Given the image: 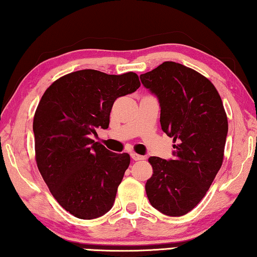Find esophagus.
Here are the masks:
<instances>
[{
    "instance_id": "34e87169",
    "label": "esophagus",
    "mask_w": 257,
    "mask_h": 257,
    "mask_svg": "<svg viewBox=\"0 0 257 257\" xmlns=\"http://www.w3.org/2000/svg\"><path fill=\"white\" fill-rule=\"evenodd\" d=\"M131 157H132V159H133V160H136V161H139V160H145V159H146V156L138 155V154H136V152H132V154H131Z\"/></svg>"
}]
</instances>
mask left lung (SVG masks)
<instances>
[{
  "mask_svg": "<svg viewBox=\"0 0 257 257\" xmlns=\"http://www.w3.org/2000/svg\"><path fill=\"white\" fill-rule=\"evenodd\" d=\"M157 97L163 131L174 139V159L150 157L154 175L146 184L151 205L181 217L200 203L223 160L228 120L210 81L179 63L164 62L140 75Z\"/></svg>",
  "mask_w": 257,
  "mask_h": 257,
  "instance_id": "1",
  "label": "left lung"
}]
</instances>
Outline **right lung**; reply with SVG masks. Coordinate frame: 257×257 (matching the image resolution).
<instances>
[{"label": "right lung", "mask_w": 257, "mask_h": 257, "mask_svg": "<svg viewBox=\"0 0 257 257\" xmlns=\"http://www.w3.org/2000/svg\"><path fill=\"white\" fill-rule=\"evenodd\" d=\"M140 87L139 76L81 70L49 85L34 117L36 161L52 195L74 217L91 220L114 205L130 156L91 137L109 126L112 103Z\"/></svg>", "instance_id": "1"}]
</instances>
